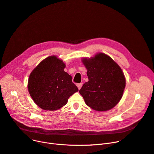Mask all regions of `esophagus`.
Wrapping results in <instances>:
<instances>
[{
    "mask_svg": "<svg viewBox=\"0 0 154 154\" xmlns=\"http://www.w3.org/2000/svg\"><path fill=\"white\" fill-rule=\"evenodd\" d=\"M82 85H83V84H82V83H78V84H77V87H78V90H80V89H81V88L82 87Z\"/></svg>",
    "mask_w": 154,
    "mask_h": 154,
    "instance_id": "esophagus-1",
    "label": "esophagus"
}]
</instances>
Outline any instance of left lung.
<instances>
[{
  "instance_id": "8db88e82",
  "label": "left lung",
  "mask_w": 154,
  "mask_h": 154,
  "mask_svg": "<svg viewBox=\"0 0 154 154\" xmlns=\"http://www.w3.org/2000/svg\"><path fill=\"white\" fill-rule=\"evenodd\" d=\"M88 82L79 91L85 103L96 111L113 108L121 100L125 88V78L119 66L104 53L83 58Z\"/></svg>"
}]
</instances>
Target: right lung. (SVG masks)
Instances as JSON below:
<instances>
[{"label":"right lung","mask_w":154,"mask_h":154,"mask_svg":"<svg viewBox=\"0 0 154 154\" xmlns=\"http://www.w3.org/2000/svg\"><path fill=\"white\" fill-rule=\"evenodd\" d=\"M63 61L55 56L42 60L31 72L28 91L34 103L45 110L54 111L64 106L78 91L72 77L64 71Z\"/></svg>","instance_id":"add662e5"}]
</instances>
